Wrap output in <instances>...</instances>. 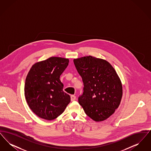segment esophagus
Returning <instances> with one entry per match:
<instances>
[{
	"mask_svg": "<svg viewBox=\"0 0 151 151\" xmlns=\"http://www.w3.org/2000/svg\"><path fill=\"white\" fill-rule=\"evenodd\" d=\"M76 99V97L75 96H74V95H71V101H73L75 100Z\"/></svg>",
	"mask_w": 151,
	"mask_h": 151,
	"instance_id": "1",
	"label": "esophagus"
}]
</instances>
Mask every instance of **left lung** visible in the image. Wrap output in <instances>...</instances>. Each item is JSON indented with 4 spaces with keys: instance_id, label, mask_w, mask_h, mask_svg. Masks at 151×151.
Instances as JSON below:
<instances>
[{
    "instance_id": "8db88e82",
    "label": "left lung",
    "mask_w": 151,
    "mask_h": 151,
    "mask_svg": "<svg viewBox=\"0 0 151 151\" xmlns=\"http://www.w3.org/2000/svg\"><path fill=\"white\" fill-rule=\"evenodd\" d=\"M84 83L79 104L96 122L106 120L119 107L123 90L121 79L106 60L91 55L73 59Z\"/></svg>"
}]
</instances>
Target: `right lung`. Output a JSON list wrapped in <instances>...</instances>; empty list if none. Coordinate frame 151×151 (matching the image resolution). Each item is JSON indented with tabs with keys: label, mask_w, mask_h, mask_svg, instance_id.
Masks as SVG:
<instances>
[{
	"label": "right lung",
	"mask_w": 151,
	"mask_h": 151,
	"mask_svg": "<svg viewBox=\"0 0 151 151\" xmlns=\"http://www.w3.org/2000/svg\"><path fill=\"white\" fill-rule=\"evenodd\" d=\"M68 63V59L52 57L30 68L25 79L24 94L29 108L40 118L53 120L70 102V96L63 92L60 80Z\"/></svg>",
	"instance_id": "1"
}]
</instances>
